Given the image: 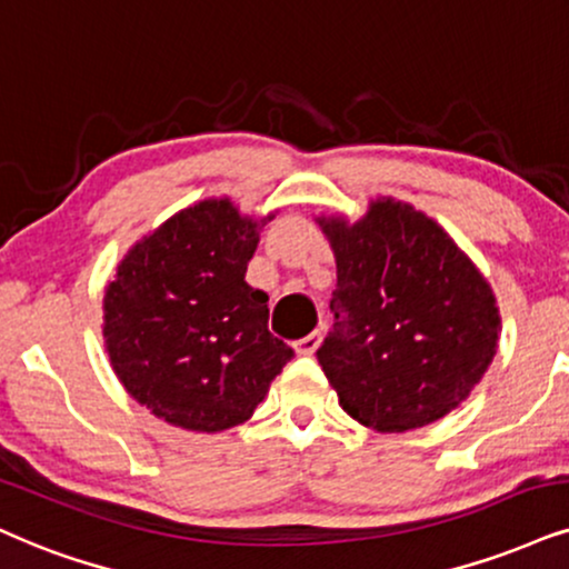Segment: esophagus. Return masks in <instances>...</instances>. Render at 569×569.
I'll list each match as a JSON object with an SVG mask.
<instances>
[{"label": "esophagus", "mask_w": 569, "mask_h": 569, "mask_svg": "<svg viewBox=\"0 0 569 569\" xmlns=\"http://www.w3.org/2000/svg\"><path fill=\"white\" fill-rule=\"evenodd\" d=\"M319 342H321V332H319V329H317V332L306 335V338H300V340L296 342L298 356H313V350L319 348Z\"/></svg>", "instance_id": "obj_1"}]
</instances>
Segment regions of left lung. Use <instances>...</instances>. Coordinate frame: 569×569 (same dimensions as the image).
<instances>
[{"label":"left lung","mask_w":569,"mask_h":569,"mask_svg":"<svg viewBox=\"0 0 569 569\" xmlns=\"http://www.w3.org/2000/svg\"><path fill=\"white\" fill-rule=\"evenodd\" d=\"M317 221L338 261L335 327L317 359L340 406L377 432L446 417L499 348L501 317L486 277L409 202L375 200L356 223Z\"/></svg>","instance_id":"obj_1"}]
</instances>
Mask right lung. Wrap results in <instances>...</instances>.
I'll list each match as a JSON object with an SVG mask.
<instances>
[{
    "label": "right lung",
    "instance_id": "add662e5",
    "mask_svg": "<svg viewBox=\"0 0 569 569\" xmlns=\"http://www.w3.org/2000/svg\"><path fill=\"white\" fill-rule=\"evenodd\" d=\"M269 219L240 216L227 198L194 202L126 252L104 290L110 367L168 425H242L296 356L269 332V296L244 282Z\"/></svg>",
    "mask_w": 569,
    "mask_h": 569
}]
</instances>
